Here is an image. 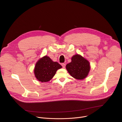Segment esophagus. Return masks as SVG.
I'll return each mask as SVG.
<instances>
[{"instance_id":"1","label":"esophagus","mask_w":122,"mask_h":122,"mask_svg":"<svg viewBox=\"0 0 122 122\" xmlns=\"http://www.w3.org/2000/svg\"><path fill=\"white\" fill-rule=\"evenodd\" d=\"M62 67L63 68H65V67H66V64H64V63L62 64Z\"/></svg>"}]
</instances>
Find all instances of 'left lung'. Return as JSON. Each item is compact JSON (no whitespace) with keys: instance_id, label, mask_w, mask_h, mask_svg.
Here are the masks:
<instances>
[{"instance_id":"8db88e82","label":"left lung","mask_w":122,"mask_h":122,"mask_svg":"<svg viewBox=\"0 0 122 122\" xmlns=\"http://www.w3.org/2000/svg\"><path fill=\"white\" fill-rule=\"evenodd\" d=\"M66 67L72 77L81 80L88 76L90 70V65L87 60L77 54L71 57V62L67 64Z\"/></svg>"}]
</instances>
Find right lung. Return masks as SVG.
Here are the masks:
<instances>
[{
    "label": "right lung",
    "instance_id": "add662e5",
    "mask_svg": "<svg viewBox=\"0 0 122 122\" xmlns=\"http://www.w3.org/2000/svg\"><path fill=\"white\" fill-rule=\"evenodd\" d=\"M62 66L56 62H54L49 56H45L36 63L34 72L37 79L42 82L50 81L54 77L58 69Z\"/></svg>",
    "mask_w": 122,
    "mask_h": 122
}]
</instances>
